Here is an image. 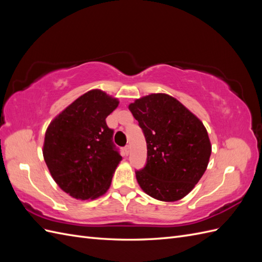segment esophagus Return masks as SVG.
Returning <instances> with one entry per match:
<instances>
[{"label": "esophagus", "instance_id": "1", "mask_svg": "<svg viewBox=\"0 0 262 262\" xmlns=\"http://www.w3.org/2000/svg\"><path fill=\"white\" fill-rule=\"evenodd\" d=\"M124 153H125V155H129L130 154V146L129 145H126L124 147Z\"/></svg>", "mask_w": 262, "mask_h": 262}]
</instances>
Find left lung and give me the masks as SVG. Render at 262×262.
Instances as JSON below:
<instances>
[{
	"label": "left lung",
	"mask_w": 262,
	"mask_h": 262,
	"mask_svg": "<svg viewBox=\"0 0 262 262\" xmlns=\"http://www.w3.org/2000/svg\"><path fill=\"white\" fill-rule=\"evenodd\" d=\"M143 130L147 161L136 171L143 191L173 202L186 196L207 170L211 142L200 119L167 94H150L129 105Z\"/></svg>",
	"instance_id": "8db88e82"
}]
</instances>
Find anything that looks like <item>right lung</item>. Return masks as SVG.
Instances as JSON below:
<instances>
[{
    "label": "right lung",
    "instance_id": "obj_1",
    "mask_svg": "<svg viewBox=\"0 0 262 262\" xmlns=\"http://www.w3.org/2000/svg\"><path fill=\"white\" fill-rule=\"evenodd\" d=\"M119 100L92 90L50 122L42 154L53 180L69 195L93 200L107 192L122 157L113 142L106 118Z\"/></svg>",
    "mask_w": 262,
    "mask_h": 262
}]
</instances>
